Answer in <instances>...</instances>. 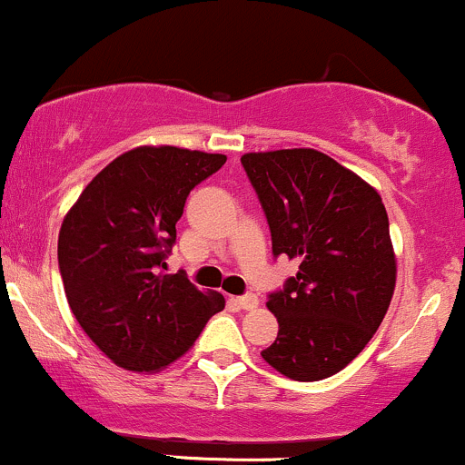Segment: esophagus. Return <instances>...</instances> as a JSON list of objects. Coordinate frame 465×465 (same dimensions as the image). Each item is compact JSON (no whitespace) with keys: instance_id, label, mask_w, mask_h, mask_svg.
I'll return each mask as SVG.
<instances>
[{"instance_id":"obj_1","label":"esophagus","mask_w":465,"mask_h":465,"mask_svg":"<svg viewBox=\"0 0 465 465\" xmlns=\"http://www.w3.org/2000/svg\"><path fill=\"white\" fill-rule=\"evenodd\" d=\"M234 302H237L242 310H254V307L259 305V299H257V294H243V296H239V299H234Z\"/></svg>"}]
</instances>
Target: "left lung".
Here are the masks:
<instances>
[{"instance_id": "obj_1", "label": "left lung", "mask_w": 465, "mask_h": 465, "mask_svg": "<svg viewBox=\"0 0 465 465\" xmlns=\"http://www.w3.org/2000/svg\"><path fill=\"white\" fill-rule=\"evenodd\" d=\"M243 169L272 232L274 257L299 272L268 296L279 321L261 351L276 371L316 382L367 347L395 290V254L382 197L316 149L246 153Z\"/></svg>"}]
</instances>
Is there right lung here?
Segmentation results:
<instances>
[{
    "label": "right lung",
    "mask_w": 465,
    "mask_h": 465,
    "mask_svg": "<svg viewBox=\"0 0 465 465\" xmlns=\"http://www.w3.org/2000/svg\"><path fill=\"white\" fill-rule=\"evenodd\" d=\"M226 155L138 147L101 171L59 232V270L72 314L92 342L127 371H158L223 310L184 272L164 274L189 193Z\"/></svg>",
    "instance_id": "add662e5"
}]
</instances>
